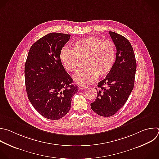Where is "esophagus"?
<instances>
[{
    "label": "esophagus",
    "instance_id": "esophagus-1",
    "mask_svg": "<svg viewBox=\"0 0 159 159\" xmlns=\"http://www.w3.org/2000/svg\"><path fill=\"white\" fill-rule=\"evenodd\" d=\"M78 87H79V90H84V89H87V86L82 85H79L78 86Z\"/></svg>",
    "mask_w": 159,
    "mask_h": 159
}]
</instances>
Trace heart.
Masks as SVG:
<instances>
[{"label":"heart","mask_w":159,"mask_h":159,"mask_svg":"<svg viewBox=\"0 0 159 159\" xmlns=\"http://www.w3.org/2000/svg\"><path fill=\"white\" fill-rule=\"evenodd\" d=\"M116 58V47L110 39L89 36L74 43L73 48L63 47L60 60L64 68L70 72L76 71L80 60L85 59V68L74 76V80L80 84L94 82L98 76H107L112 70Z\"/></svg>","instance_id":"1"}]
</instances>
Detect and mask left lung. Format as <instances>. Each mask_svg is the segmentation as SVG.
<instances>
[{
	"instance_id": "left-lung-1",
	"label": "left lung",
	"mask_w": 159,
	"mask_h": 159,
	"mask_svg": "<svg viewBox=\"0 0 159 159\" xmlns=\"http://www.w3.org/2000/svg\"><path fill=\"white\" fill-rule=\"evenodd\" d=\"M109 34L117 49L116 62L106 78L98 82L99 91L95 101L90 103L94 112L105 117L114 116L127 102L134 86L137 68L130 42L116 32L110 31Z\"/></svg>"
}]
</instances>
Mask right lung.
Returning <instances> with one entry per match:
<instances>
[{"instance_id":"1","label":"right lung","mask_w":159,"mask_h":159,"mask_svg":"<svg viewBox=\"0 0 159 159\" xmlns=\"http://www.w3.org/2000/svg\"><path fill=\"white\" fill-rule=\"evenodd\" d=\"M70 37L57 32L43 36L31 46L25 64L28 98L40 115L50 120L67 114L78 91L60 60V52Z\"/></svg>"}]
</instances>
